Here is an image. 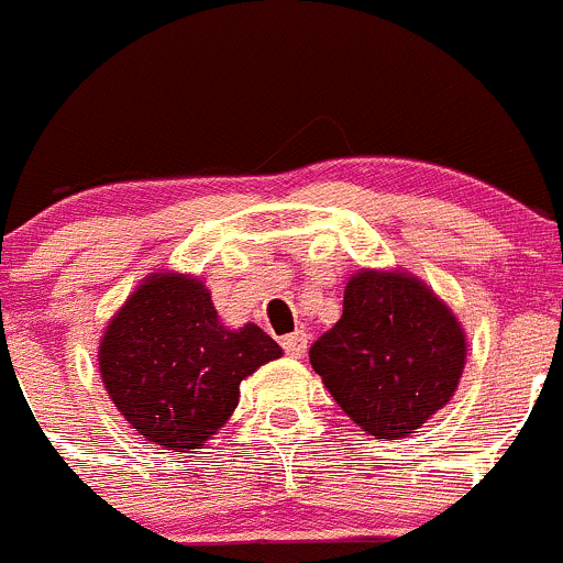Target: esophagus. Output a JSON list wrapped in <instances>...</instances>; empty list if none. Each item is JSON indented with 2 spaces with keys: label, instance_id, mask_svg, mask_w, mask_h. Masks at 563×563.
I'll use <instances>...</instances> for the list:
<instances>
[{
  "label": "esophagus",
  "instance_id": "obj_1",
  "mask_svg": "<svg viewBox=\"0 0 563 563\" xmlns=\"http://www.w3.org/2000/svg\"><path fill=\"white\" fill-rule=\"evenodd\" d=\"M283 350H286V355H291V358H302L308 350V333L306 330H297V333L286 335L283 339Z\"/></svg>",
  "mask_w": 563,
  "mask_h": 563
}]
</instances>
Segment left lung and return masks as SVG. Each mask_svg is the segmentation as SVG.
<instances>
[{"label": "left lung", "instance_id": "obj_1", "mask_svg": "<svg viewBox=\"0 0 563 563\" xmlns=\"http://www.w3.org/2000/svg\"><path fill=\"white\" fill-rule=\"evenodd\" d=\"M466 335L444 302L408 272L364 269L344 313L311 346V366L341 411L377 439L417 433L459 388Z\"/></svg>", "mask_w": 563, "mask_h": 563}]
</instances>
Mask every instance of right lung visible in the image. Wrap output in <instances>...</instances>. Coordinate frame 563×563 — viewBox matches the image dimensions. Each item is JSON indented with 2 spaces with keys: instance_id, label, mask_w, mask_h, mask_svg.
Masks as SVG:
<instances>
[{
  "instance_id": "obj_1",
  "label": "right lung",
  "mask_w": 563,
  "mask_h": 563,
  "mask_svg": "<svg viewBox=\"0 0 563 563\" xmlns=\"http://www.w3.org/2000/svg\"><path fill=\"white\" fill-rule=\"evenodd\" d=\"M280 355L257 324L219 322L199 277L157 272L110 319L99 372L113 406L146 441L188 453L224 428L241 380Z\"/></svg>"
}]
</instances>
